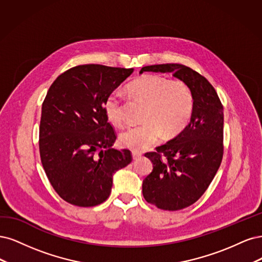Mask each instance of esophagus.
<instances>
[{
    "label": "esophagus",
    "mask_w": 262,
    "mask_h": 262,
    "mask_svg": "<svg viewBox=\"0 0 262 262\" xmlns=\"http://www.w3.org/2000/svg\"><path fill=\"white\" fill-rule=\"evenodd\" d=\"M132 156H133V159H134V160H137V159L141 158L142 155H141V152H137V151H133Z\"/></svg>",
    "instance_id": "esophagus-1"
}]
</instances>
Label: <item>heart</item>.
<instances>
[{"label":"heart","mask_w":262,"mask_h":262,"mask_svg":"<svg viewBox=\"0 0 262 262\" xmlns=\"http://www.w3.org/2000/svg\"><path fill=\"white\" fill-rule=\"evenodd\" d=\"M128 94L136 101L145 103L142 124L124 130L120 143L133 151H143L152 147L163 135L172 138L182 133L190 122L193 112V95L181 80H170L160 75H143L129 82ZM107 121L122 126L123 103L120 96L112 92L103 104Z\"/></svg>","instance_id":"heart-1"}]
</instances>
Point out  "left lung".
<instances>
[{
	"label": "left lung",
	"mask_w": 262,
	"mask_h": 262,
	"mask_svg": "<svg viewBox=\"0 0 262 262\" xmlns=\"http://www.w3.org/2000/svg\"><path fill=\"white\" fill-rule=\"evenodd\" d=\"M143 72L172 73L190 88L195 104L189 124L165 145L148 152L154 170L142 182V195L159 209L176 211L204 195L223 158V105L212 85L182 64L142 67ZM164 159H162V157Z\"/></svg>",
	"instance_id": "left-lung-1"
}]
</instances>
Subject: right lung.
I'll list each match as a JSON object with an SVG mask.
<instances>
[{
    "label": "right lung",
    "instance_id": "obj_1",
    "mask_svg": "<svg viewBox=\"0 0 262 262\" xmlns=\"http://www.w3.org/2000/svg\"><path fill=\"white\" fill-rule=\"evenodd\" d=\"M134 72L99 64L78 65L53 81L42 103L39 149L42 166L62 199L78 207L102 204L113 174L132 162L116 139L103 104Z\"/></svg>",
    "mask_w": 262,
    "mask_h": 262
}]
</instances>
